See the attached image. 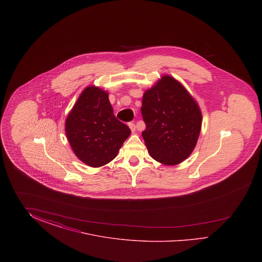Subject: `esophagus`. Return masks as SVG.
<instances>
[{
  "instance_id": "34e87169",
  "label": "esophagus",
  "mask_w": 262,
  "mask_h": 262,
  "mask_svg": "<svg viewBox=\"0 0 262 262\" xmlns=\"http://www.w3.org/2000/svg\"><path fill=\"white\" fill-rule=\"evenodd\" d=\"M128 126H129V128L132 129V132H133V133H135V132H136V125H135V123H134V122L128 123Z\"/></svg>"
}]
</instances>
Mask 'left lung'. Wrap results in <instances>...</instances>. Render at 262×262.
<instances>
[{"instance_id":"8db88e82","label":"left lung","mask_w":262,"mask_h":262,"mask_svg":"<svg viewBox=\"0 0 262 262\" xmlns=\"http://www.w3.org/2000/svg\"><path fill=\"white\" fill-rule=\"evenodd\" d=\"M142 137L150 156L165 165L186 160L200 137L202 115L196 101L178 80L163 75L143 94Z\"/></svg>"}]
</instances>
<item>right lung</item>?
Instances as JSON below:
<instances>
[{"label": "right lung", "mask_w": 262, "mask_h": 262, "mask_svg": "<svg viewBox=\"0 0 262 262\" xmlns=\"http://www.w3.org/2000/svg\"><path fill=\"white\" fill-rule=\"evenodd\" d=\"M66 135L77 158L90 167H101L117 156L130 129L114 115L108 93L88 86L66 120Z\"/></svg>", "instance_id": "add662e5"}]
</instances>
